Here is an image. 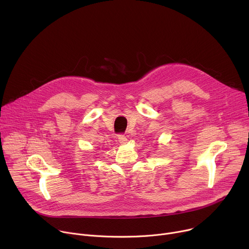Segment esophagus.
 <instances>
[{"instance_id":"esophagus-1","label":"esophagus","mask_w":249,"mask_h":249,"mask_svg":"<svg viewBox=\"0 0 249 249\" xmlns=\"http://www.w3.org/2000/svg\"><path fill=\"white\" fill-rule=\"evenodd\" d=\"M118 141L121 145H124L128 142V139L125 135H118Z\"/></svg>"}]
</instances>
